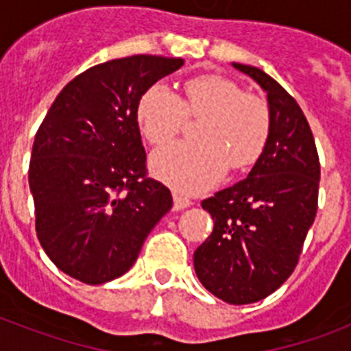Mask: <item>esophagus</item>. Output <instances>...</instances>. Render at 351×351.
Masks as SVG:
<instances>
[{
    "mask_svg": "<svg viewBox=\"0 0 351 351\" xmlns=\"http://www.w3.org/2000/svg\"><path fill=\"white\" fill-rule=\"evenodd\" d=\"M190 206H191L190 198L182 197V195L179 193H173V210H182Z\"/></svg>",
    "mask_w": 351,
    "mask_h": 351,
    "instance_id": "34e87169",
    "label": "esophagus"
}]
</instances>
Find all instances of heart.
<instances>
[{
  "label": "heart",
  "instance_id": "1",
  "mask_svg": "<svg viewBox=\"0 0 351 351\" xmlns=\"http://www.w3.org/2000/svg\"><path fill=\"white\" fill-rule=\"evenodd\" d=\"M184 100L167 84H153L137 104L142 135L163 144L181 130L186 114L204 116L195 130L198 142H172L151 154L153 176L182 193L209 190L228 170L255 163L267 144V104L225 77L204 75L186 82Z\"/></svg>",
  "mask_w": 351,
  "mask_h": 351
}]
</instances>
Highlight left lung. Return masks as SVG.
<instances>
[{
    "label": "left lung",
    "mask_w": 351,
    "mask_h": 351,
    "mask_svg": "<svg viewBox=\"0 0 351 351\" xmlns=\"http://www.w3.org/2000/svg\"><path fill=\"white\" fill-rule=\"evenodd\" d=\"M232 66L267 95L271 132L247 178L202 202L214 228L193 265L213 295L241 306L271 295L295 269L318 209L320 161L297 101L260 68Z\"/></svg>",
    "instance_id": "8db88e82"
}]
</instances>
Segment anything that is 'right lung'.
<instances>
[{
  "mask_svg": "<svg viewBox=\"0 0 351 351\" xmlns=\"http://www.w3.org/2000/svg\"><path fill=\"white\" fill-rule=\"evenodd\" d=\"M182 64L147 54L96 64L64 86L40 125L29 161L36 237L73 280L104 285L128 272L172 209L169 188L145 178L137 104Z\"/></svg>",
  "mask_w": 351,
  "mask_h": 351,
  "instance_id": "right-lung-1",
  "label": "right lung"
}]
</instances>
